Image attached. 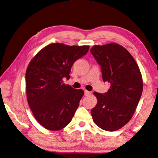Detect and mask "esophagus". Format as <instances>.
<instances>
[{
	"label": "esophagus",
	"mask_w": 158,
	"mask_h": 158,
	"mask_svg": "<svg viewBox=\"0 0 158 158\" xmlns=\"http://www.w3.org/2000/svg\"><path fill=\"white\" fill-rule=\"evenodd\" d=\"M90 94V92H89V91H88L86 90H84V94H85V95H89V94Z\"/></svg>",
	"instance_id": "esophagus-1"
}]
</instances>
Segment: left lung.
<instances>
[{"label":"left lung","instance_id":"8db88e82","mask_svg":"<svg viewBox=\"0 0 158 158\" xmlns=\"http://www.w3.org/2000/svg\"><path fill=\"white\" fill-rule=\"evenodd\" d=\"M90 52L101 66L103 81L110 84L106 93H94L97 104L92 117L103 130L117 131L130 121L138 104L143 90L141 73L131 54L119 44L94 45Z\"/></svg>","mask_w":158,"mask_h":158}]
</instances>
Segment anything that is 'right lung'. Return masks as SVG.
Returning a JSON list of instances; mask_svg holds the SVG:
<instances>
[{"instance_id": "right-lung-1", "label": "right lung", "mask_w": 158, "mask_h": 158, "mask_svg": "<svg viewBox=\"0 0 158 158\" xmlns=\"http://www.w3.org/2000/svg\"><path fill=\"white\" fill-rule=\"evenodd\" d=\"M89 46L52 44L40 50L28 65L25 80L28 104L40 124L59 131L69 124L84 94L81 89L64 84L70 78L74 61L88 52Z\"/></svg>"}]
</instances>
